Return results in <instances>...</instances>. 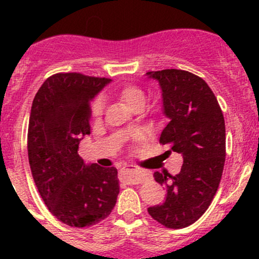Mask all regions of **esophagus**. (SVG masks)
I'll use <instances>...</instances> for the list:
<instances>
[{
	"mask_svg": "<svg viewBox=\"0 0 259 259\" xmlns=\"http://www.w3.org/2000/svg\"><path fill=\"white\" fill-rule=\"evenodd\" d=\"M121 173H122V177H124V179H126L127 182L132 183V184H139V183L144 182L145 179L144 176H143L138 169L130 168V166H125V168H122Z\"/></svg>",
	"mask_w": 259,
	"mask_h": 259,
	"instance_id": "esophagus-1",
	"label": "esophagus"
}]
</instances>
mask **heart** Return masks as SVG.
<instances>
[{
  "label": "heart",
  "mask_w": 259,
  "mask_h": 259,
  "mask_svg": "<svg viewBox=\"0 0 259 259\" xmlns=\"http://www.w3.org/2000/svg\"><path fill=\"white\" fill-rule=\"evenodd\" d=\"M115 96L124 104H126L133 110L137 108H144L146 104V95L144 91L139 86L133 85V83H126V85L121 86L119 90L115 91ZM103 109L104 101L101 99H98L93 105V114L95 116H100Z\"/></svg>",
  "instance_id": "b5f03b06"
}]
</instances>
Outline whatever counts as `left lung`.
<instances>
[{
    "label": "left lung",
    "instance_id": "1",
    "mask_svg": "<svg viewBox=\"0 0 259 259\" xmlns=\"http://www.w3.org/2000/svg\"><path fill=\"white\" fill-rule=\"evenodd\" d=\"M158 81L163 114L169 122L159 142L183 155L177 176L154 173L165 200L149 207L155 221L168 228H185L203 215L214 198L226 161V125L217 98L204 80L177 69L146 72Z\"/></svg>",
    "mask_w": 259,
    "mask_h": 259
}]
</instances>
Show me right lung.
<instances>
[{
    "label": "right lung",
    "mask_w": 259,
    "mask_h": 259,
    "mask_svg": "<svg viewBox=\"0 0 259 259\" xmlns=\"http://www.w3.org/2000/svg\"><path fill=\"white\" fill-rule=\"evenodd\" d=\"M110 79L69 72L49 77L32 101L28 163L49 210L70 227H90L114 209L119 194L116 168L85 163L81 140L90 134V103Z\"/></svg>",
    "instance_id": "obj_1"
}]
</instances>
